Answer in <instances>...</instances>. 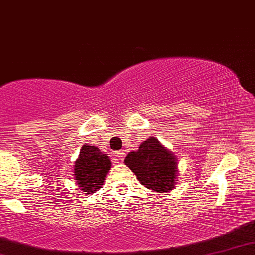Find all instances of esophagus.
Segmentation results:
<instances>
[{"instance_id":"1","label":"esophagus","mask_w":255,"mask_h":255,"mask_svg":"<svg viewBox=\"0 0 255 255\" xmlns=\"http://www.w3.org/2000/svg\"><path fill=\"white\" fill-rule=\"evenodd\" d=\"M113 157H114V162H115V163L122 162V161H124V158H125V151L119 150V151H117V152H114Z\"/></svg>"}]
</instances>
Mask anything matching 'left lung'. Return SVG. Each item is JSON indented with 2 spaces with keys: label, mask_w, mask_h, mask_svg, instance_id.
Returning a JSON list of instances; mask_svg holds the SVG:
<instances>
[{
  "label": "left lung",
  "mask_w": 255,
  "mask_h": 255,
  "mask_svg": "<svg viewBox=\"0 0 255 255\" xmlns=\"http://www.w3.org/2000/svg\"><path fill=\"white\" fill-rule=\"evenodd\" d=\"M125 163L136 175L138 182L148 189L163 193L174 189L177 162L172 152L163 147L157 138L145 140L138 150L127 155Z\"/></svg>",
  "instance_id": "left-lung-1"
}]
</instances>
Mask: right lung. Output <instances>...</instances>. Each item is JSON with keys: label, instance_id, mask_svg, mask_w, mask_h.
Here are the masks:
<instances>
[{"label": "right lung", "instance_id": "right-lung-1", "mask_svg": "<svg viewBox=\"0 0 255 255\" xmlns=\"http://www.w3.org/2000/svg\"><path fill=\"white\" fill-rule=\"evenodd\" d=\"M111 159L96 145L85 144L74 163V177L83 193H94L104 185Z\"/></svg>", "mask_w": 255, "mask_h": 255}]
</instances>
